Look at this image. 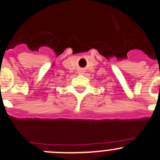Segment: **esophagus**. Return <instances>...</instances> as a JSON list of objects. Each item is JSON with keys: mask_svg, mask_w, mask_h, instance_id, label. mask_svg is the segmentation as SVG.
<instances>
[{"mask_svg": "<svg viewBox=\"0 0 160 160\" xmlns=\"http://www.w3.org/2000/svg\"><path fill=\"white\" fill-rule=\"evenodd\" d=\"M81 73H82V72H81Z\"/></svg>", "mask_w": 160, "mask_h": 160, "instance_id": "1", "label": "esophagus"}]
</instances>
